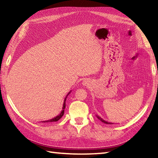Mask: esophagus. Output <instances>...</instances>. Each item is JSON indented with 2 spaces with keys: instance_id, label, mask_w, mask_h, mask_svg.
<instances>
[{
  "instance_id": "1",
  "label": "esophagus",
  "mask_w": 158,
  "mask_h": 158,
  "mask_svg": "<svg viewBox=\"0 0 158 158\" xmlns=\"http://www.w3.org/2000/svg\"><path fill=\"white\" fill-rule=\"evenodd\" d=\"M84 84H86V82H85V83H84Z\"/></svg>"
}]
</instances>
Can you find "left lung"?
Wrapping results in <instances>:
<instances>
[{"instance_id": "1", "label": "left lung", "mask_w": 158, "mask_h": 158, "mask_svg": "<svg viewBox=\"0 0 158 158\" xmlns=\"http://www.w3.org/2000/svg\"><path fill=\"white\" fill-rule=\"evenodd\" d=\"M96 116H97V118H98L99 120H100V121H101L102 122V123H106V124H114V123H109V122H107V121H105V120H104V119H102V118H101V117H100V116H98V115H96Z\"/></svg>"}]
</instances>
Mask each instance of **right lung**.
<instances>
[{"instance_id": "obj_1", "label": "right lung", "mask_w": 158, "mask_h": 158, "mask_svg": "<svg viewBox=\"0 0 158 158\" xmlns=\"http://www.w3.org/2000/svg\"><path fill=\"white\" fill-rule=\"evenodd\" d=\"M71 93V91H69V93H68V94L66 95V97H65V100H64V102H63V109H62V111H61V112H60V114H59V115H58L57 116H56V117H54V118H52V119H50V120H48V121H42V123H50V122H56V121H58V120L59 119H60L61 118H62V116H63V114H64V111H65V101H66V98H67V97H68V95L69 94V93Z\"/></svg>"}]
</instances>
